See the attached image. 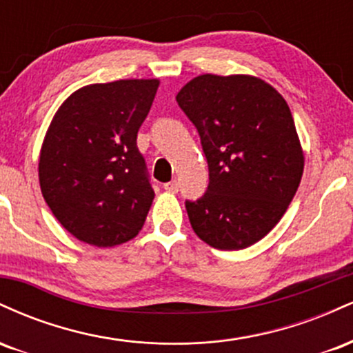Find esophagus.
Returning <instances> with one entry per match:
<instances>
[{
	"label": "esophagus",
	"instance_id": "esophagus-1",
	"mask_svg": "<svg viewBox=\"0 0 353 353\" xmlns=\"http://www.w3.org/2000/svg\"><path fill=\"white\" fill-rule=\"evenodd\" d=\"M164 189L168 190V192H177V190H179V182H177V181L165 182V184H164Z\"/></svg>",
	"mask_w": 353,
	"mask_h": 353
}]
</instances>
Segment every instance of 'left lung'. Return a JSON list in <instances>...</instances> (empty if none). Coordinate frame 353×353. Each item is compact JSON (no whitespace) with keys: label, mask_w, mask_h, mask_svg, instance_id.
<instances>
[{"label":"left lung","mask_w":353,"mask_h":353,"mask_svg":"<svg viewBox=\"0 0 353 353\" xmlns=\"http://www.w3.org/2000/svg\"><path fill=\"white\" fill-rule=\"evenodd\" d=\"M196 125L209 185L185 201L194 232L221 250L265 237L292 202L303 154L285 99L254 76L202 74L176 96Z\"/></svg>","instance_id":"1"}]
</instances>
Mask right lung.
Segmentation results:
<instances>
[{
	"instance_id": "1",
	"label": "right lung",
	"mask_w": 353,
	"mask_h": 353,
	"mask_svg": "<svg viewBox=\"0 0 353 353\" xmlns=\"http://www.w3.org/2000/svg\"><path fill=\"white\" fill-rule=\"evenodd\" d=\"M159 81L81 88L58 109L39 156V184L64 229L86 244L136 237L154 199L136 139Z\"/></svg>"
}]
</instances>
